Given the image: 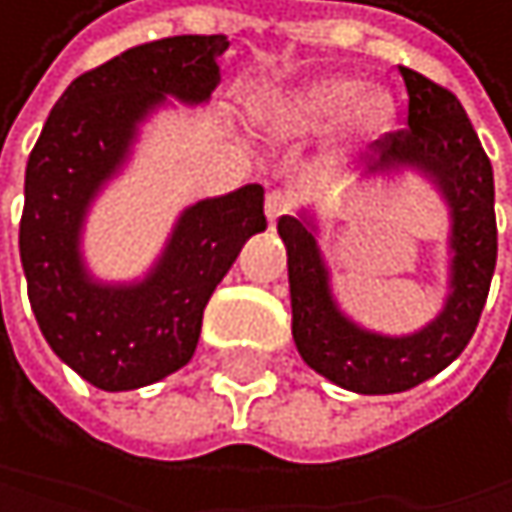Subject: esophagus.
<instances>
[{"mask_svg":"<svg viewBox=\"0 0 512 512\" xmlns=\"http://www.w3.org/2000/svg\"><path fill=\"white\" fill-rule=\"evenodd\" d=\"M264 208H267V221L276 224L279 218H285V214L294 211V196H291L288 190H270Z\"/></svg>","mask_w":512,"mask_h":512,"instance_id":"34e87169","label":"esophagus"}]
</instances>
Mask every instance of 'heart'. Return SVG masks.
I'll list each match as a JSON object with an SVG mask.
<instances>
[{
	"mask_svg": "<svg viewBox=\"0 0 512 512\" xmlns=\"http://www.w3.org/2000/svg\"><path fill=\"white\" fill-rule=\"evenodd\" d=\"M270 116L291 134H322L344 122L359 131H381L393 119V101L384 91H371L362 97V82L356 79H316L294 91L270 97Z\"/></svg>",
	"mask_w": 512,
	"mask_h": 512,
	"instance_id": "b5f03b06",
	"label": "heart"
}]
</instances>
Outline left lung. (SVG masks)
<instances>
[{
    "label": "left lung",
    "instance_id": "left-lung-1",
    "mask_svg": "<svg viewBox=\"0 0 512 512\" xmlns=\"http://www.w3.org/2000/svg\"><path fill=\"white\" fill-rule=\"evenodd\" d=\"M399 73L408 91V125L375 144L381 156L375 171L421 168L451 208V291L442 313L405 338L359 328L331 298L313 221L288 214L279 218V236L288 248L291 334L298 353L331 384L365 396L418 387L464 353L498 261L495 174L461 101L415 70L399 67Z\"/></svg>",
    "mask_w": 512,
    "mask_h": 512
}]
</instances>
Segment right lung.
I'll use <instances>...</instances> for the list:
<instances>
[{"mask_svg":"<svg viewBox=\"0 0 512 512\" xmlns=\"http://www.w3.org/2000/svg\"><path fill=\"white\" fill-rule=\"evenodd\" d=\"M227 36L134 45L70 82L27 159L21 264L48 347L101 390L168 378L196 353L202 313L248 236L267 230L264 187L202 199L181 214L147 279L101 285L85 273V211L128 159L137 125L165 97L202 104L221 82Z\"/></svg>","mask_w":512,"mask_h":512,"instance_id":"1","label":"right lung"}]
</instances>
